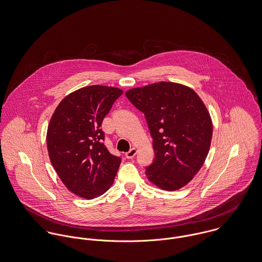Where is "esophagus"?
<instances>
[{
  "label": "esophagus",
  "mask_w": 262,
  "mask_h": 262,
  "mask_svg": "<svg viewBox=\"0 0 262 262\" xmlns=\"http://www.w3.org/2000/svg\"><path fill=\"white\" fill-rule=\"evenodd\" d=\"M137 152H138L137 148L133 147V148H130V149L125 154V158H126V159H133V158L137 155Z\"/></svg>",
  "instance_id": "obj_1"
}]
</instances>
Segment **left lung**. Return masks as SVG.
<instances>
[{
	"label": "left lung",
	"instance_id": "1",
	"mask_svg": "<svg viewBox=\"0 0 262 262\" xmlns=\"http://www.w3.org/2000/svg\"><path fill=\"white\" fill-rule=\"evenodd\" d=\"M143 113L155 151L145 169L148 181L164 190H178L200 171L212 138L210 115L190 88L160 81L125 93Z\"/></svg>",
	"mask_w": 262,
	"mask_h": 262
}]
</instances>
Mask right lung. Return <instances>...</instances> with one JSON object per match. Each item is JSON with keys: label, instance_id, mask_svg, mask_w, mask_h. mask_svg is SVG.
Listing matches in <instances>:
<instances>
[{"label": "right lung", "instance_id": "add662e5", "mask_svg": "<svg viewBox=\"0 0 262 262\" xmlns=\"http://www.w3.org/2000/svg\"><path fill=\"white\" fill-rule=\"evenodd\" d=\"M122 95L118 88L90 85L68 95L57 106L48 126L51 162L66 187L92 200L113 184L121 158L102 141L101 122Z\"/></svg>", "mask_w": 262, "mask_h": 262}]
</instances>
